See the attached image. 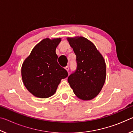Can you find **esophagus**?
<instances>
[{"mask_svg":"<svg viewBox=\"0 0 133 133\" xmlns=\"http://www.w3.org/2000/svg\"><path fill=\"white\" fill-rule=\"evenodd\" d=\"M65 69L66 70L69 72V66H67L66 67H65Z\"/></svg>","mask_w":133,"mask_h":133,"instance_id":"1","label":"esophagus"}]
</instances>
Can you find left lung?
<instances>
[{
    "label": "left lung",
    "instance_id": "left-lung-1",
    "mask_svg": "<svg viewBox=\"0 0 133 133\" xmlns=\"http://www.w3.org/2000/svg\"><path fill=\"white\" fill-rule=\"evenodd\" d=\"M67 40L76 55L77 69L68 77L76 96L90 100L102 90L106 77L104 58L91 42L84 37H68Z\"/></svg>",
    "mask_w": 133,
    "mask_h": 133
}]
</instances>
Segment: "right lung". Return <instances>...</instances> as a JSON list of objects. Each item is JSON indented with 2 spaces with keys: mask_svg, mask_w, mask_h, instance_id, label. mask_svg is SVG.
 I'll list each match as a JSON object with an SVG mask.
<instances>
[{
  "mask_svg": "<svg viewBox=\"0 0 133 133\" xmlns=\"http://www.w3.org/2000/svg\"><path fill=\"white\" fill-rule=\"evenodd\" d=\"M61 38L42 40L31 50L22 66L23 84L33 96L45 98L56 93L67 71L58 64L56 49Z\"/></svg>",
  "mask_w": 133,
  "mask_h": 133,
  "instance_id": "obj_1",
  "label": "right lung"
}]
</instances>
